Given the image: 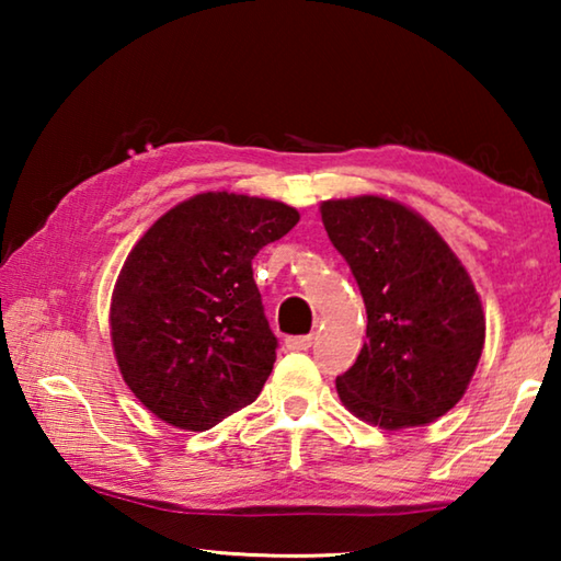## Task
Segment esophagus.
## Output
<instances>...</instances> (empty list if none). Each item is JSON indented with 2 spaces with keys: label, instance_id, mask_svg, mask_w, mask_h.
Masks as SVG:
<instances>
[{
  "label": "esophagus",
  "instance_id": "obj_1",
  "mask_svg": "<svg viewBox=\"0 0 561 561\" xmlns=\"http://www.w3.org/2000/svg\"><path fill=\"white\" fill-rule=\"evenodd\" d=\"M311 344H314V336H311V334L287 339V348H291V351H307Z\"/></svg>",
  "mask_w": 561,
  "mask_h": 561
}]
</instances>
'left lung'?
Wrapping results in <instances>:
<instances>
[{
	"label": "left lung",
	"mask_w": 561,
	"mask_h": 561,
	"mask_svg": "<svg viewBox=\"0 0 561 561\" xmlns=\"http://www.w3.org/2000/svg\"><path fill=\"white\" fill-rule=\"evenodd\" d=\"M321 222L366 304V344L336 378L341 403L386 431L433 423L460 401L485 344V314L443 237L378 195L321 203Z\"/></svg>",
	"instance_id": "1"
}]
</instances>
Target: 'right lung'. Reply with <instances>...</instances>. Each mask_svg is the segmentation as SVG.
I'll use <instances>...</instances> for the list:
<instances>
[{
  "mask_svg": "<svg viewBox=\"0 0 561 561\" xmlns=\"http://www.w3.org/2000/svg\"><path fill=\"white\" fill-rule=\"evenodd\" d=\"M299 222L264 197L203 193L133 247L111 299L123 381L175 428L207 431L260 396L277 358L252 260Z\"/></svg>",
  "mask_w": 561,
  "mask_h": 561,
  "instance_id": "1",
  "label": "right lung"
}]
</instances>
